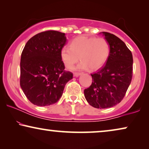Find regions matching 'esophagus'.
<instances>
[{"label": "esophagus", "mask_w": 149, "mask_h": 149, "mask_svg": "<svg viewBox=\"0 0 149 149\" xmlns=\"http://www.w3.org/2000/svg\"><path fill=\"white\" fill-rule=\"evenodd\" d=\"M80 74H81V72H74V77H79Z\"/></svg>", "instance_id": "obj_1"}]
</instances>
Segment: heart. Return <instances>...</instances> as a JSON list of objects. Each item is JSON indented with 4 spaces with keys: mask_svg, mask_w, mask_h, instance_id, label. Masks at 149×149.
<instances>
[{
    "mask_svg": "<svg viewBox=\"0 0 149 149\" xmlns=\"http://www.w3.org/2000/svg\"><path fill=\"white\" fill-rule=\"evenodd\" d=\"M110 54V45L104 38L80 36L72 40L70 47L64 46L60 57L66 68L70 69L79 62V70H96L105 64Z\"/></svg>",
    "mask_w": 149,
    "mask_h": 149,
    "instance_id": "b5f03b06",
    "label": "heart"
}]
</instances>
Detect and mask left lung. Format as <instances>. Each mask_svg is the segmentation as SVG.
<instances>
[{
    "instance_id": "left-lung-1",
    "label": "left lung",
    "mask_w": 149,
    "mask_h": 149,
    "mask_svg": "<svg viewBox=\"0 0 149 149\" xmlns=\"http://www.w3.org/2000/svg\"><path fill=\"white\" fill-rule=\"evenodd\" d=\"M110 45L107 63L91 74L92 83L84 90L85 99L97 109L111 108L121 101L131 83L133 76V57L123 40L103 32Z\"/></svg>"
}]
</instances>
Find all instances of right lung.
<instances>
[{
    "mask_svg": "<svg viewBox=\"0 0 149 149\" xmlns=\"http://www.w3.org/2000/svg\"><path fill=\"white\" fill-rule=\"evenodd\" d=\"M65 34L56 30L40 32L28 40L20 62V86L30 102L39 107L52 105L62 96L73 74L64 70L60 51Z\"/></svg>",
    "mask_w": 149,
    "mask_h": 149,
    "instance_id": "obj_1",
    "label": "right lung"
}]
</instances>
